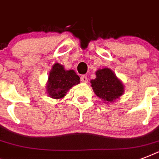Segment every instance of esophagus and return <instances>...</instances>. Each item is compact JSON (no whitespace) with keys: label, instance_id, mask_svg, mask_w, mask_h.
Instances as JSON below:
<instances>
[{"label":"esophagus","instance_id":"34e87169","mask_svg":"<svg viewBox=\"0 0 159 159\" xmlns=\"http://www.w3.org/2000/svg\"><path fill=\"white\" fill-rule=\"evenodd\" d=\"M81 81H82V82L87 83V82H88V77H87V76L83 75V76H82V77H81Z\"/></svg>","mask_w":159,"mask_h":159}]
</instances>
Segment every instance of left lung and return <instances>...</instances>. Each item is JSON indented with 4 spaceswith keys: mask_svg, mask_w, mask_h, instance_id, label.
<instances>
[{
    "mask_svg": "<svg viewBox=\"0 0 159 159\" xmlns=\"http://www.w3.org/2000/svg\"><path fill=\"white\" fill-rule=\"evenodd\" d=\"M91 83L95 94L106 104L119 99L125 92L123 82L108 67L97 70L96 78L91 80Z\"/></svg>",
    "mask_w": 159,
    "mask_h": 159,
    "instance_id": "1",
    "label": "left lung"
}]
</instances>
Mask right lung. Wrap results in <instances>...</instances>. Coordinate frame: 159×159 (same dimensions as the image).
Listing matches in <instances>:
<instances>
[{
	"instance_id": "obj_1",
	"label": "right lung",
	"mask_w": 159,
	"mask_h": 159,
	"mask_svg": "<svg viewBox=\"0 0 159 159\" xmlns=\"http://www.w3.org/2000/svg\"><path fill=\"white\" fill-rule=\"evenodd\" d=\"M79 83L80 77L74 70H66L62 64L56 62L48 73L46 92L51 98L62 99L68 90Z\"/></svg>"
}]
</instances>
